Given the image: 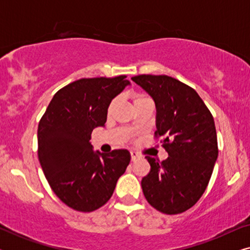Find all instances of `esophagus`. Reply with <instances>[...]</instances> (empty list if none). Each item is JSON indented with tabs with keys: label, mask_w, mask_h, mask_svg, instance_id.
I'll use <instances>...</instances> for the list:
<instances>
[{
	"label": "esophagus",
	"mask_w": 250,
	"mask_h": 250,
	"mask_svg": "<svg viewBox=\"0 0 250 250\" xmlns=\"http://www.w3.org/2000/svg\"><path fill=\"white\" fill-rule=\"evenodd\" d=\"M131 158H132V162H135L136 159L140 158V155L135 151H131Z\"/></svg>",
	"instance_id": "esophagus-1"
}]
</instances>
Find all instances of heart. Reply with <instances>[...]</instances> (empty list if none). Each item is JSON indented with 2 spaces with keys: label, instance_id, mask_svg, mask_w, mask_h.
I'll return each mask as SVG.
<instances>
[{
  "label": "heart",
  "instance_id": "1",
  "mask_svg": "<svg viewBox=\"0 0 250 250\" xmlns=\"http://www.w3.org/2000/svg\"><path fill=\"white\" fill-rule=\"evenodd\" d=\"M146 100H150V99L146 98V95L136 94V95H134V98H133V104H134V105H135V104H140V102L146 101ZM117 102H118V99H114V100L110 102V104H109V108H108V111L109 112H111L112 110H114L116 105H117Z\"/></svg>",
  "mask_w": 250,
  "mask_h": 250
}]
</instances>
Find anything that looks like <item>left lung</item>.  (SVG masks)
<instances>
[{
    "label": "left lung",
    "mask_w": 250,
    "mask_h": 250,
    "mask_svg": "<svg viewBox=\"0 0 250 250\" xmlns=\"http://www.w3.org/2000/svg\"><path fill=\"white\" fill-rule=\"evenodd\" d=\"M132 81L155 101V134L163 136L168 158L146 156L151 169L141 181L146 199L164 214H180L206 190L217 160L214 118L193 88L166 75H139Z\"/></svg>",
    "instance_id": "8db88e82"
}]
</instances>
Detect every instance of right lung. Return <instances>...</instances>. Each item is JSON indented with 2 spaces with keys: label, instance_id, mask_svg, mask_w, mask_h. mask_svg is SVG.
Masks as SVG:
<instances>
[{
  "label": "right lung",
  "instance_id": "1",
  "mask_svg": "<svg viewBox=\"0 0 250 250\" xmlns=\"http://www.w3.org/2000/svg\"><path fill=\"white\" fill-rule=\"evenodd\" d=\"M126 76L82 78L53 95L37 129L39 159L51 189L78 211L110 199L131 162L127 150L94 151L92 131L104 127L112 99L131 85Z\"/></svg>",
  "mask_w": 250,
  "mask_h": 250
}]
</instances>
